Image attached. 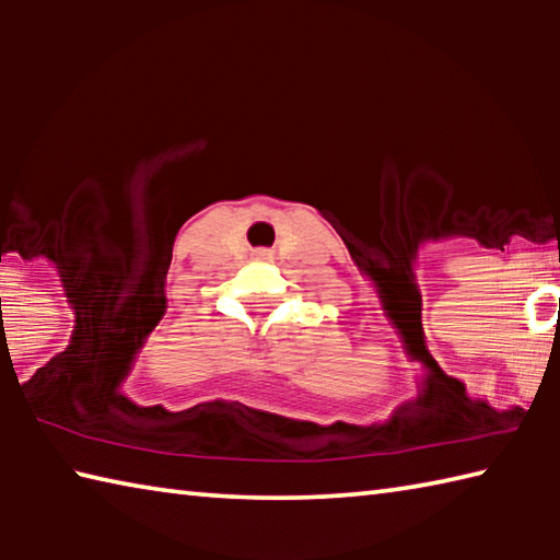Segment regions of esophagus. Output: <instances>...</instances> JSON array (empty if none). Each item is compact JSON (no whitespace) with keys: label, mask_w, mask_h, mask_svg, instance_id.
<instances>
[{"label":"esophagus","mask_w":560,"mask_h":560,"mask_svg":"<svg viewBox=\"0 0 560 560\" xmlns=\"http://www.w3.org/2000/svg\"><path fill=\"white\" fill-rule=\"evenodd\" d=\"M257 257H259V259H269V257H271V252H269V249H259V252H257Z\"/></svg>","instance_id":"esophagus-1"}]
</instances>
